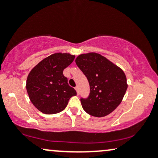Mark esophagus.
Masks as SVG:
<instances>
[{"label": "esophagus", "mask_w": 158, "mask_h": 158, "mask_svg": "<svg viewBox=\"0 0 158 158\" xmlns=\"http://www.w3.org/2000/svg\"><path fill=\"white\" fill-rule=\"evenodd\" d=\"M75 89H76V90H77V94H79V87H78V86H77V87H76V88H75Z\"/></svg>", "instance_id": "obj_1"}]
</instances>
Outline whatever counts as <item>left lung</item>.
<instances>
[{"label": "left lung", "mask_w": 158, "mask_h": 158, "mask_svg": "<svg viewBox=\"0 0 158 158\" xmlns=\"http://www.w3.org/2000/svg\"><path fill=\"white\" fill-rule=\"evenodd\" d=\"M76 64L90 85L88 99H81L83 109L90 115L102 117L113 112L122 102L128 84L124 71L97 52L80 54Z\"/></svg>", "instance_id": "8db88e82"}]
</instances>
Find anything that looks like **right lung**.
<instances>
[{"label": "right lung", "instance_id": "right-lung-1", "mask_svg": "<svg viewBox=\"0 0 158 158\" xmlns=\"http://www.w3.org/2000/svg\"><path fill=\"white\" fill-rule=\"evenodd\" d=\"M75 56L56 52L41 60L30 70L26 88L29 98L38 110L45 114L59 113L77 92L69 86L63 70L73 62Z\"/></svg>", "mask_w": 158, "mask_h": 158}]
</instances>
